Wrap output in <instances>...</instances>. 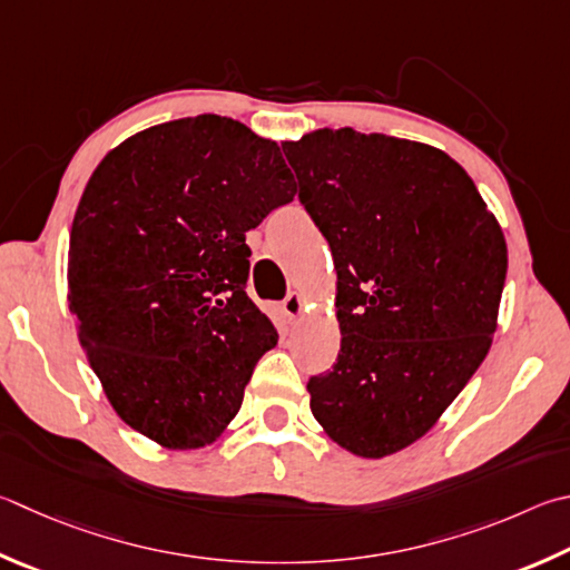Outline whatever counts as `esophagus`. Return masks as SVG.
I'll use <instances>...</instances> for the list:
<instances>
[{
	"mask_svg": "<svg viewBox=\"0 0 570 570\" xmlns=\"http://www.w3.org/2000/svg\"><path fill=\"white\" fill-rule=\"evenodd\" d=\"M304 296L302 294H296V292H292V294H288L286 298H284V304H282V308H284V314L288 316V318H298V316H302L304 314Z\"/></svg>",
	"mask_w": 570,
	"mask_h": 570,
	"instance_id": "esophagus-1",
	"label": "esophagus"
}]
</instances>
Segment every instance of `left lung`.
<instances>
[{
    "mask_svg": "<svg viewBox=\"0 0 570 570\" xmlns=\"http://www.w3.org/2000/svg\"><path fill=\"white\" fill-rule=\"evenodd\" d=\"M298 199L331 246L341 348L308 379L341 449L419 441L491 348L509 252L473 179L421 141L316 129L286 141Z\"/></svg>",
    "mask_w": 570,
    "mask_h": 570,
    "instance_id": "obj_1",
    "label": "left lung"
}]
</instances>
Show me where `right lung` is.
Here are the masks:
<instances>
[{
    "instance_id": "1",
    "label": "right lung",
    "mask_w": 570,
    "mask_h": 570,
    "mask_svg": "<svg viewBox=\"0 0 570 570\" xmlns=\"http://www.w3.org/2000/svg\"><path fill=\"white\" fill-rule=\"evenodd\" d=\"M272 139L199 114L114 147L69 236V312L114 411L164 449H202L239 413L278 334L246 294V232L294 202Z\"/></svg>"
}]
</instances>
